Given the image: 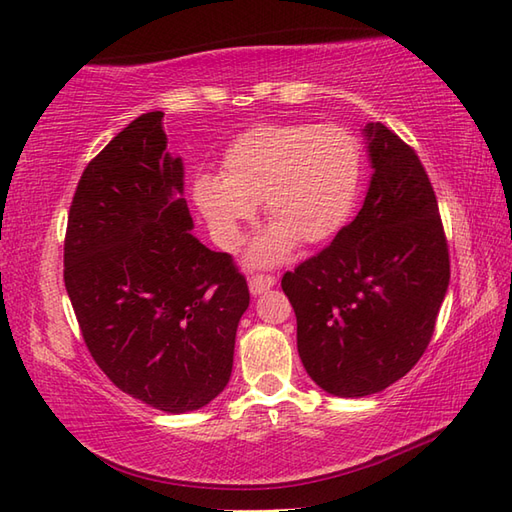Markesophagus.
Here are the masks:
<instances>
[{
  "label": "esophagus",
  "mask_w": 512,
  "mask_h": 512,
  "mask_svg": "<svg viewBox=\"0 0 512 512\" xmlns=\"http://www.w3.org/2000/svg\"><path fill=\"white\" fill-rule=\"evenodd\" d=\"M277 284V279L273 277V275H255V277H250V281H248V288H250V295H262V292H266V290H270Z\"/></svg>",
  "instance_id": "1"
}]
</instances>
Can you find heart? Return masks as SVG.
Segmentation results:
<instances>
[{"instance_id":"1","label":"heart","mask_w":512,"mask_h":512,"mask_svg":"<svg viewBox=\"0 0 512 512\" xmlns=\"http://www.w3.org/2000/svg\"><path fill=\"white\" fill-rule=\"evenodd\" d=\"M363 176L356 136L341 125L266 123L239 134L222 156V176H202L195 202L217 244L233 250L264 202L270 231L250 248V264L284 259L295 242H328L352 215Z\"/></svg>"}]
</instances>
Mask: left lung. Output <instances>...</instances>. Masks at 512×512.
<instances>
[{
  "label": "left lung",
  "instance_id": "8db88e82",
  "mask_svg": "<svg viewBox=\"0 0 512 512\" xmlns=\"http://www.w3.org/2000/svg\"><path fill=\"white\" fill-rule=\"evenodd\" d=\"M372 180L330 246L281 279L310 378L341 398L378 394L420 361L449 288V246L420 158L367 123Z\"/></svg>",
  "mask_w": 512,
  "mask_h": 512
}]
</instances>
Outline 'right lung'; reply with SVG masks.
I'll use <instances>...</instances> for the list:
<instances>
[{
  "label": "right lung",
  "mask_w": 512,
  "mask_h": 512,
  "mask_svg": "<svg viewBox=\"0 0 512 512\" xmlns=\"http://www.w3.org/2000/svg\"><path fill=\"white\" fill-rule=\"evenodd\" d=\"M162 112L110 140L79 180L63 246L65 290L92 358L132 398L195 411L231 378L244 275L191 235L182 158Z\"/></svg>",
  "instance_id": "add662e5"
}]
</instances>
